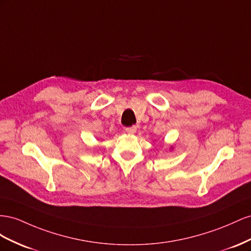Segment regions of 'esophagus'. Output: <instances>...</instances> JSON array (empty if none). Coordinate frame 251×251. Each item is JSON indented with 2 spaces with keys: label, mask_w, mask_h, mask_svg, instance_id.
Wrapping results in <instances>:
<instances>
[{
  "label": "esophagus",
  "mask_w": 251,
  "mask_h": 251,
  "mask_svg": "<svg viewBox=\"0 0 251 251\" xmlns=\"http://www.w3.org/2000/svg\"><path fill=\"white\" fill-rule=\"evenodd\" d=\"M125 131L127 133H134L135 131H137V126H130V127H126L125 128Z\"/></svg>",
  "instance_id": "1"
}]
</instances>
